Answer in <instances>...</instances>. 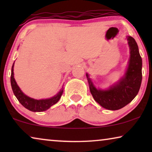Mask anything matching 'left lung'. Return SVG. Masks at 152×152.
<instances>
[{"label": "left lung", "mask_w": 152, "mask_h": 152, "mask_svg": "<svg viewBox=\"0 0 152 152\" xmlns=\"http://www.w3.org/2000/svg\"><path fill=\"white\" fill-rule=\"evenodd\" d=\"M129 47L130 57L124 75L107 89L96 88L86 74L89 88L93 98L101 107L115 111L122 109L135 98L140 90L142 82V58L138 46L133 37H126Z\"/></svg>", "instance_id": "1"}]
</instances>
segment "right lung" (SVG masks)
Returning a JSON list of instances; mask_svg holds the SVG:
<instances>
[{
  "label": "right lung",
  "mask_w": 152,
  "mask_h": 152,
  "mask_svg": "<svg viewBox=\"0 0 152 152\" xmlns=\"http://www.w3.org/2000/svg\"><path fill=\"white\" fill-rule=\"evenodd\" d=\"M14 63L13 64L12 67V73H11V86L12 91L14 95H15L18 102L23 106L27 109L30 110L33 112H41L46 111L50 108L52 106L55 104L56 103L58 102L59 99L61 98L62 93L64 92L63 87L56 94L55 96L48 99H36L32 97L28 96L26 94L23 93V91L20 90L19 86H18L15 79L14 77Z\"/></svg>",
  "instance_id": "1"
}]
</instances>
